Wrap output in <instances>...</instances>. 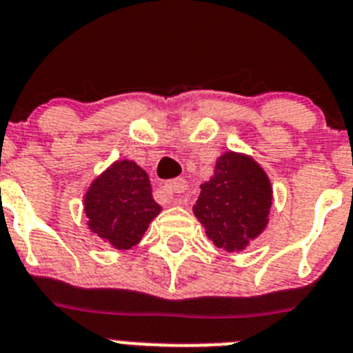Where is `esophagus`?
Returning <instances> with one entry per match:
<instances>
[{
	"instance_id": "1",
	"label": "esophagus",
	"mask_w": 353,
	"mask_h": 353,
	"mask_svg": "<svg viewBox=\"0 0 353 353\" xmlns=\"http://www.w3.org/2000/svg\"><path fill=\"white\" fill-rule=\"evenodd\" d=\"M186 181L185 179H172V181H168L167 185L163 186V192H165V195H167V197H170L172 201H177V199H174V195H179V194H183V192L186 190Z\"/></svg>"
}]
</instances>
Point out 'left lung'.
<instances>
[{
  "label": "left lung",
  "mask_w": 353,
  "mask_h": 353,
  "mask_svg": "<svg viewBox=\"0 0 353 353\" xmlns=\"http://www.w3.org/2000/svg\"><path fill=\"white\" fill-rule=\"evenodd\" d=\"M271 203V183L259 163L226 152L212 179L201 185L194 213L217 248L241 251L265 230Z\"/></svg>",
  "instance_id": "obj_1"
}]
</instances>
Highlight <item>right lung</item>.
<instances>
[{"instance_id":"1","label":"right lung","mask_w":353,"mask_h":353,"mask_svg":"<svg viewBox=\"0 0 353 353\" xmlns=\"http://www.w3.org/2000/svg\"><path fill=\"white\" fill-rule=\"evenodd\" d=\"M84 210L91 232L117 250H131L161 206L152 199L147 172L123 159L94 179L85 194Z\"/></svg>"}]
</instances>
